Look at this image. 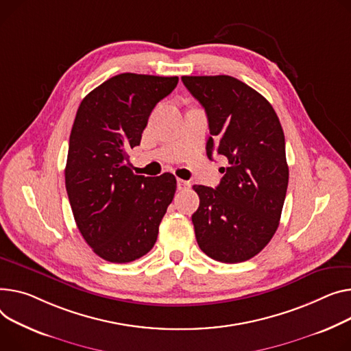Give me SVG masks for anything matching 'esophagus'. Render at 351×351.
<instances>
[{
    "instance_id": "34e87169",
    "label": "esophagus",
    "mask_w": 351,
    "mask_h": 351,
    "mask_svg": "<svg viewBox=\"0 0 351 351\" xmlns=\"http://www.w3.org/2000/svg\"><path fill=\"white\" fill-rule=\"evenodd\" d=\"M189 188H191V182L178 179V191H186V189H189Z\"/></svg>"
}]
</instances>
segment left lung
<instances>
[{"label": "left lung", "mask_w": 351, "mask_h": 351, "mask_svg": "<svg viewBox=\"0 0 351 351\" xmlns=\"http://www.w3.org/2000/svg\"><path fill=\"white\" fill-rule=\"evenodd\" d=\"M204 107L206 152L227 159L216 189L195 184L200 204L192 221L200 250L220 263L252 258L279 226L288 189L285 136L269 101L236 77L182 76Z\"/></svg>", "instance_id": "left-lung-1"}]
</instances>
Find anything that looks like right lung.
Segmentation results:
<instances>
[{
    "mask_svg": "<svg viewBox=\"0 0 351 351\" xmlns=\"http://www.w3.org/2000/svg\"><path fill=\"white\" fill-rule=\"evenodd\" d=\"M179 79L121 73L83 99L70 132L66 191L79 231L100 258L124 264L154 247L176 192L172 173L134 175L127 151L141 143L155 106Z\"/></svg>",
    "mask_w": 351,
    "mask_h": 351,
    "instance_id": "right-lung-1",
    "label": "right lung"
}]
</instances>
